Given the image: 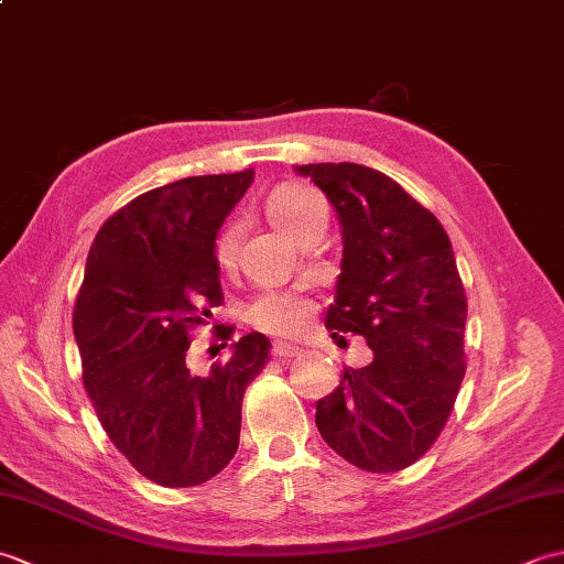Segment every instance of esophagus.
I'll list each match as a JSON object with an SVG mask.
<instances>
[{
    "label": "esophagus",
    "mask_w": 564,
    "mask_h": 564,
    "mask_svg": "<svg viewBox=\"0 0 564 564\" xmlns=\"http://www.w3.org/2000/svg\"><path fill=\"white\" fill-rule=\"evenodd\" d=\"M297 354H301V349H297V346H293V344L275 341V344L271 346V356H273V358H293V356H297Z\"/></svg>",
    "instance_id": "obj_1"
}]
</instances>
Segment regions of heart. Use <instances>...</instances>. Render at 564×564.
<instances>
[{
    "label": "heart",
    "instance_id": "1",
    "mask_svg": "<svg viewBox=\"0 0 564 564\" xmlns=\"http://www.w3.org/2000/svg\"><path fill=\"white\" fill-rule=\"evenodd\" d=\"M319 203L322 198L313 188L289 184V186H281L279 191H273V196L269 198V215L285 235L295 237V232L301 230L305 220L310 218V213H313V208L319 206ZM237 249H239V225H230L218 237V245H215V259H218L220 267H230L237 257ZM310 313H313V307H310V303L303 301V297H297L293 293L267 291L247 307L245 317L249 325H254L263 332L293 334L307 325Z\"/></svg>",
    "mask_w": 564,
    "mask_h": 564
}]
</instances>
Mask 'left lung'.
<instances>
[{
  "label": "left lung",
  "mask_w": 564,
  "mask_h": 564,
  "mask_svg": "<svg viewBox=\"0 0 564 564\" xmlns=\"http://www.w3.org/2000/svg\"><path fill=\"white\" fill-rule=\"evenodd\" d=\"M337 210L341 273L325 325L373 349L317 400L327 446L368 473H398L434 446L465 376L467 297L436 215L378 170L354 162L295 166Z\"/></svg>",
  "instance_id": "1"
}]
</instances>
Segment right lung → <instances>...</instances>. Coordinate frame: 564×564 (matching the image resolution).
Returning <instances> with one entry per match:
<instances>
[{
  "label": "right lung",
  "mask_w": 564,
  "mask_h": 564,
  "mask_svg": "<svg viewBox=\"0 0 564 564\" xmlns=\"http://www.w3.org/2000/svg\"><path fill=\"white\" fill-rule=\"evenodd\" d=\"M251 182L254 170L152 188L89 249L72 315L84 388L113 446L162 487L203 485L235 458L245 390L267 366L259 332L230 344V361L206 378L186 366L188 332L223 303L215 237Z\"/></svg>",
  "instance_id": "obj_1"
}]
</instances>
